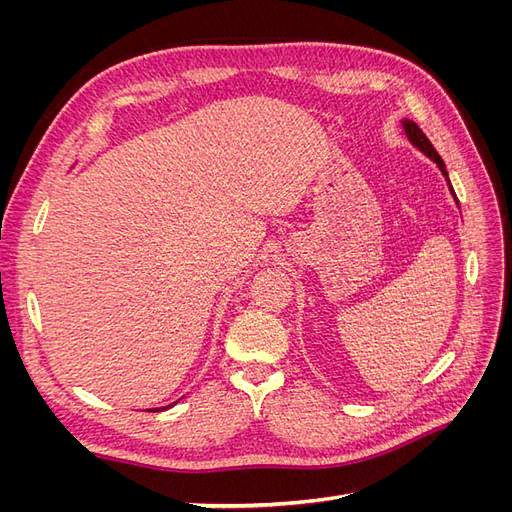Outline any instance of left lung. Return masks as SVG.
Listing matches in <instances>:
<instances>
[{"label":"left lung","instance_id":"obj_1","mask_svg":"<svg viewBox=\"0 0 512 512\" xmlns=\"http://www.w3.org/2000/svg\"><path fill=\"white\" fill-rule=\"evenodd\" d=\"M401 126H404V132H406V136L410 138V143L416 147V149H421L425 156L429 158V160H433L438 164V168H440V173L444 175V179L448 181V173H446V166H444V162H442V158L438 156V151L433 149V145L429 143V138L423 134V130L416 126L414 121H410V119H404L401 121ZM448 190H451V194H453V198L457 200V196H455V190H453V185H451V181H448ZM459 205V203H457Z\"/></svg>","mask_w":512,"mask_h":512}]
</instances>
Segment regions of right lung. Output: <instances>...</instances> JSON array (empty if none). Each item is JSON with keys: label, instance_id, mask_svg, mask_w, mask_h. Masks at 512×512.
<instances>
[{"label": "right lung", "instance_id": "1", "mask_svg": "<svg viewBox=\"0 0 512 512\" xmlns=\"http://www.w3.org/2000/svg\"><path fill=\"white\" fill-rule=\"evenodd\" d=\"M175 404H177V401H175ZM166 408H170V406H164V408H153L151 412H160V410H166Z\"/></svg>", "mask_w": 512, "mask_h": 512}]
</instances>
